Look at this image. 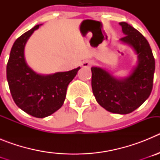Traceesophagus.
Returning <instances> with one entry per match:
<instances>
[{"instance_id":"1","label":"esophagus","mask_w":160,"mask_h":160,"mask_svg":"<svg viewBox=\"0 0 160 160\" xmlns=\"http://www.w3.org/2000/svg\"><path fill=\"white\" fill-rule=\"evenodd\" d=\"M92 61L90 60H85L83 61L82 63V67H85V68H89L91 66V65H92Z\"/></svg>"}]
</instances>
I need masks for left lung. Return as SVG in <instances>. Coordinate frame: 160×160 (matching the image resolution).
<instances>
[{"instance_id": "obj_1", "label": "left lung", "mask_w": 160, "mask_h": 160, "mask_svg": "<svg viewBox=\"0 0 160 160\" xmlns=\"http://www.w3.org/2000/svg\"><path fill=\"white\" fill-rule=\"evenodd\" d=\"M125 36L120 42L130 46L137 57L136 66L128 76L115 77L99 66L91 68V87L97 102L111 113L127 114L148 98L153 87L155 58L147 39L127 22H120Z\"/></svg>"}]
</instances>
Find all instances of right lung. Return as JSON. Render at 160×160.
I'll return each mask as SVG.
<instances>
[{"label":"right lung","instance_id":"add662e5","mask_svg":"<svg viewBox=\"0 0 160 160\" xmlns=\"http://www.w3.org/2000/svg\"><path fill=\"white\" fill-rule=\"evenodd\" d=\"M42 25H35L15 41L6 67L7 81L13 101L20 109L36 118H46L62 107L68 85L80 70L78 67L70 71L41 74L27 64L25 45Z\"/></svg>","mask_w":160,"mask_h":160}]
</instances>
